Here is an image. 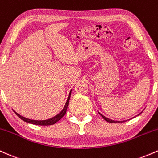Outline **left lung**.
Segmentation results:
<instances>
[{"instance_id":"8db88e82","label":"left lung","mask_w":158,"mask_h":158,"mask_svg":"<svg viewBox=\"0 0 158 158\" xmlns=\"http://www.w3.org/2000/svg\"><path fill=\"white\" fill-rule=\"evenodd\" d=\"M98 113H99V114H100L101 116H102V117H103V119H105V120H106L107 122H108V123H123V122H126V120H123V121H116V120H112V119H108V118H107V117H105V116H103L102 114H101L100 113H99V112H98ZM141 113H142V112H141ZM141 113H139L138 115H139V114H140Z\"/></svg>"}]
</instances>
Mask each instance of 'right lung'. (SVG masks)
<instances>
[{
    "instance_id": "add662e5",
    "label": "right lung",
    "mask_w": 158,
    "mask_h": 158,
    "mask_svg": "<svg viewBox=\"0 0 158 158\" xmlns=\"http://www.w3.org/2000/svg\"><path fill=\"white\" fill-rule=\"evenodd\" d=\"M71 91H72V90H70V94H69V95H68V99H67V102H66V103H65V106L64 107V108L62 109V110H61L60 113L58 114L57 115H56L55 117H52V118H50V119H44V120H35V119H30L26 118V117H22V116H21L20 114H18L17 112H15V110H14V112H15L16 115H17L19 118H21L22 120H23L24 122H26V123H31V124H34V125H39V126H50V125H53V124H55L56 123H57L59 119H61V118H62V117L65 115V114H66L67 109H68V106L69 104V100H70V95H71Z\"/></svg>"
}]
</instances>
